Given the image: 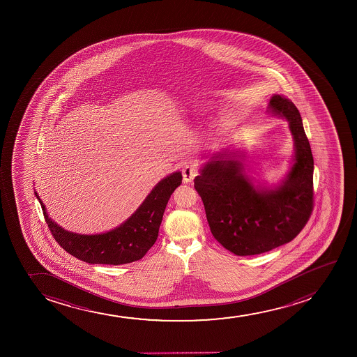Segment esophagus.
Wrapping results in <instances>:
<instances>
[{
	"label": "esophagus",
	"mask_w": 357,
	"mask_h": 357,
	"mask_svg": "<svg viewBox=\"0 0 357 357\" xmlns=\"http://www.w3.org/2000/svg\"><path fill=\"white\" fill-rule=\"evenodd\" d=\"M197 175V169L195 165H192V164H185L183 169H182V176H183V182H185V183H190V182L195 178Z\"/></svg>",
	"instance_id": "1"
}]
</instances>
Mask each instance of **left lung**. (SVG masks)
I'll use <instances>...</instances> for the list:
<instances>
[{
  "label": "left lung",
  "instance_id": "8db88e82",
  "mask_svg": "<svg viewBox=\"0 0 357 357\" xmlns=\"http://www.w3.org/2000/svg\"><path fill=\"white\" fill-rule=\"evenodd\" d=\"M269 112L289 123L294 139L293 165L275 188L255 185L243 172L237 152L214 153L195 177L213 237L237 256L273 250L293 241L313 209V156L298 108L275 94Z\"/></svg>",
  "mask_w": 357,
  "mask_h": 357
}]
</instances>
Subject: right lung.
I'll use <instances>...</instances> for the list:
<instances>
[{
	"label": "right lung",
	"instance_id": "obj_1",
	"mask_svg": "<svg viewBox=\"0 0 357 357\" xmlns=\"http://www.w3.org/2000/svg\"><path fill=\"white\" fill-rule=\"evenodd\" d=\"M182 183V174L172 172L158 182L143 204L126 222L115 229L98 234L70 232L49 217L37 192L46 224L56 242L76 259L91 264L119 266L143 259L157 237L164 209L174 190Z\"/></svg>",
	"mask_w": 357,
	"mask_h": 357
}]
</instances>
